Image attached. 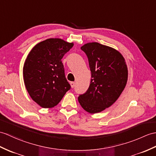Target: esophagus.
<instances>
[{
    "instance_id": "obj_1",
    "label": "esophagus",
    "mask_w": 156,
    "mask_h": 156,
    "mask_svg": "<svg viewBox=\"0 0 156 156\" xmlns=\"http://www.w3.org/2000/svg\"><path fill=\"white\" fill-rule=\"evenodd\" d=\"M70 85H71V87L72 88H74L75 86V82H70Z\"/></svg>"
}]
</instances>
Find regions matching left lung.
<instances>
[{"mask_svg":"<svg viewBox=\"0 0 156 156\" xmlns=\"http://www.w3.org/2000/svg\"><path fill=\"white\" fill-rule=\"evenodd\" d=\"M86 54L91 71L88 89L79 95L78 102L89 113H98L112 106L127 83L128 68L122 54L98 42L81 47Z\"/></svg>","mask_w":156,"mask_h":156,"instance_id":"1","label":"left lung"}]
</instances>
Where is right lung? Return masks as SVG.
<instances>
[{"label":"right lung","instance_id":"add662e5","mask_svg":"<svg viewBox=\"0 0 156 156\" xmlns=\"http://www.w3.org/2000/svg\"><path fill=\"white\" fill-rule=\"evenodd\" d=\"M73 45L60 38H49L28 54L23 67L24 84L32 99L41 107L56 106L70 90L62 58Z\"/></svg>","mask_w":156,"mask_h":156}]
</instances>
